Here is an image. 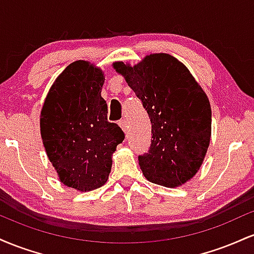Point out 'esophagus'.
I'll use <instances>...</instances> for the list:
<instances>
[{"mask_svg": "<svg viewBox=\"0 0 254 254\" xmlns=\"http://www.w3.org/2000/svg\"><path fill=\"white\" fill-rule=\"evenodd\" d=\"M118 124H119V127H122V130H123L124 132H127V121H125V119H122V121H119V122H118Z\"/></svg>", "mask_w": 254, "mask_h": 254, "instance_id": "34e87169", "label": "esophagus"}]
</instances>
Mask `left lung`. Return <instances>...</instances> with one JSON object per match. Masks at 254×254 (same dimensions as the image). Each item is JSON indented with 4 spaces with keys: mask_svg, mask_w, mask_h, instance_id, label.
Instances as JSON below:
<instances>
[{
    "mask_svg": "<svg viewBox=\"0 0 254 254\" xmlns=\"http://www.w3.org/2000/svg\"><path fill=\"white\" fill-rule=\"evenodd\" d=\"M142 101L151 122L150 149L138 156L145 179L178 188L196 176L211 137V107L205 92L176 57L150 54L139 63L115 62Z\"/></svg>",
    "mask_w": 254,
    "mask_h": 254,
    "instance_id": "1",
    "label": "left lung"
}]
</instances>
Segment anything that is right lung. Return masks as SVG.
<instances>
[{
	"instance_id": "1",
	"label": "right lung",
	"mask_w": 254,
	"mask_h": 254,
	"mask_svg": "<svg viewBox=\"0 0 254 254\" xmlns=\"http://www.w3.org/2000/svg\"><path fill=\"white\" fill-rule=\"evenodd\" d=\"M104 82L99 66L75 61L52 83L40 111L46 155L60 182L80 192L107 182L112 155L124 139L121 127L107 121Z\"/></svg>"
}]
</instances>
